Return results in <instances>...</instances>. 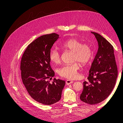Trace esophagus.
Listing matches in <instances>:
<instances>
[{
  "label": "esophagus",
  "mask_w": 123,
  "mask_h": 123,
  "mask_svg": "<svg viewBox=\"0 0 123 123\" xmlns=\"http://www.w3.org/2000/svg\"><path fill=\"white\" fill-rule=\"evenodd\" d=\"M73 81L72 80H67L66 81V85H69L70 84H71L72 83H73Z\"/></svg>",
  "instance_id": "1"
}]
</instances>
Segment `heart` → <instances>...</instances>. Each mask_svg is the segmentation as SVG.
<instances>
[{
    "label": "heart",
    "instance_id": "heart-1",
    "mask_svg": "<svg viewBox=\"0 0 123 123\" xmlns=\"http://www.w3.org/2000/svg\"><path fill=\"white\" fill-rule=\"evenodd\" d=\"M61 48L73 52L72 62H74L62 66L59 69L58 73L60 76L67 79H75L80 70V65L77 62L85 66L90 62L93 56L92 47L89 43H82L79 40L71 38L64 42ZM49 58L53 63L58 64L61 60V54L56 49H51L49 53Z\"/></svg>",
    "mask_w": 123,
    "mask_h": 123
}]
</instances>
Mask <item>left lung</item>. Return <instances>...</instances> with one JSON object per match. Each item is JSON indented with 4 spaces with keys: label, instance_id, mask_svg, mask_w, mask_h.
Returning <instances> with one entry per match:
<instances>
[{
    "label": "left lung",
    "instance_id": "8db88e82",
    "mask_svg": "<svg viewBox=\"0 0 123 123\" xmlns=\"http://www.w3.org/2000/svg\"><path fill=\"white\" fill-rule=\"evenodd\" d=\"M92 33L97 40L98 48L88 80L83 83L80 99L93 105L103 102L110 94L116 83L118 70L112 44L98 33Z\"/></svg>",
    "mask_w": 123,
    "mask_h": 123
}]
</instances>
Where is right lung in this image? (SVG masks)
Wrapping results in <instances>:
<instances>
[{
  "instance_id": "1",
  "label": "right lung",
  "mask_w": 123,
  "mask_h": 123,
  "mask_svg": "<svg viewBox=\"0 0 123 123\" xmlns=\"http://www.w3.org/2000/svg\"><path fill=\"white\" fill-rule=\"evenodd\" d=\"M59 35L51 33L40 36L33 41L25 51L20 69L23 82L30 96L36 101L51 105L60 99L65 81L51 80L54 72L50 65L49 53Z\"/></svg>"
}]
</instances>
